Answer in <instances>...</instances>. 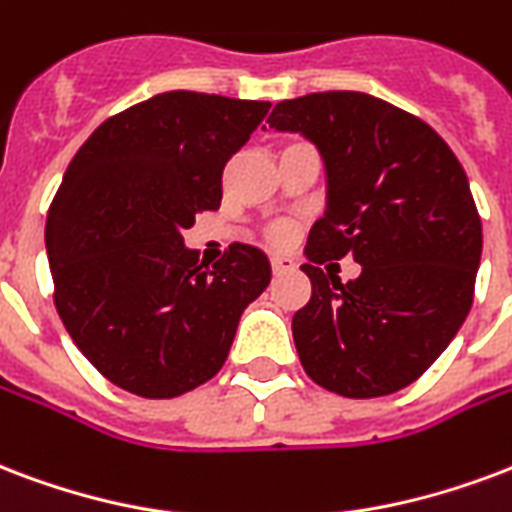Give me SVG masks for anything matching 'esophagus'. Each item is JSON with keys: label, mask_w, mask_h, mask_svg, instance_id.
I'll use <instances>...</instances> for the list:
<instances>
[{"label": "esophagus", "mask_w": 512, "mask_h": 512, "mask_svg": "<svg viewBox=\"0 0 512 512\" xmlns=\"http://www.w3.org/2000/svg\"><path fill=\"white\" fill-rule=\"evenodd\" d=\"M270 267H272V272H275V275H280V272L297 270V261L291 259V256H272Z\"/></svg>", "instance_id": "obj_1"}]
</instances>
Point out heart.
<instances>
[{
    "label": "heart",
    "instance_id": "1",
    "mask_svg": "<svg viewBox=\"0 0 512 512\" xmlns=\"http://www.w3.org/2000/svg\"><path fill=\"white\" fill-rule=\"evenodd\" d=\"M288 145H291V142H288ZM283 148H286V145H283ZM267 240L272 242V245H283V242H288L291 240V226L288 224H272V226H267Z\"/></svg>",
    "mask_w": 512,
    "mask_h": 512
}]
</instances>
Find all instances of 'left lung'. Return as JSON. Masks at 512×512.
Here are the masks:
<instances>
[{"label": "left lung", "instance_id": "left-lung-1", "mask_svg": "<svg viewBox=\"0 0 512 512\" xmlns=\"http://www.w3.org/2000/svg\"><path fill=\"white\" fill-rule=\"evenodd\" d=\"M267 124L310 137L329 175L302 264L313 291L291 321L302 367L351 399L410 386L475 297L483 232L464 167L418 115L361 91L286 99ZM345 255L362 275L340 284L320 264Z\"/></svg>", "mask_w": 512, "mask_h": 512}]
</instances>
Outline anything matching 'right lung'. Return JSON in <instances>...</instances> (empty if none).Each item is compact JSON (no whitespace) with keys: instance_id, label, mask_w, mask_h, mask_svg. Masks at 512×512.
<instances>
[{"instance_id":"obj_1","label":"right lung","mask_w":512,"mask_h":512,"mask_svg":"<svg viewBox=\"0 0 512 512\" xmlns=\"http://www.w3.org/2000/svg\"><path fill=\"white\" fill-rule=\"evenodd\" d=\"M270 102L167 91L99 124L48 210L53 302L110 383L172 399L224 367L240 315L270 283L267 256L232 242L213 270L183 248L221 207L226 161Z\"/></svg>"}]
</instances>
